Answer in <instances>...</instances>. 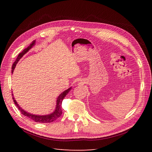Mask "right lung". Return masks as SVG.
I'll return each mask as SVG.
<instances>
[{"label": "right lung", "instance_id": "1", "mask_svg": "<svg viewBox=\"0 0 152 152\" xmlns=\"http://www.w3.org/2000/svg\"><path fill=\"white\" fill-rule=\"evenodd\" d=\"M35 44V40L31 42V44H30L29 45V46L25 49L23 51L18 54V56L16 59V61H15V63H13L12 66V72H13L14 69H15L17 63L19 61V60L20 59V58L23 56V55L26 53L28 52V50L29 49H30L31 48V47ZM71 88H69L67 90H66L65 91H64L63 93H61L60 95L58 96V98L57 99V103H56V110H54V112L50 114V115H32L30 114L28 112H26L25 111H24L21 108H20V107L19 105L18 104V103H16V100L15 99V98L13 97V94H12V99L13 102L15 103V104L16 105L17 108H18V110H20V112L21 113V114L23 115L28 117V118H31V120H33L34 121L36 122H39V123H50L54 122V121H56V119H58L59 117L62 114V110H61V104H62V102L63 99L65 98V96H66V94L69 93V91H70Z\"/></svg>", "mask_w": 152, "mask_h": 152}]
</instances>
